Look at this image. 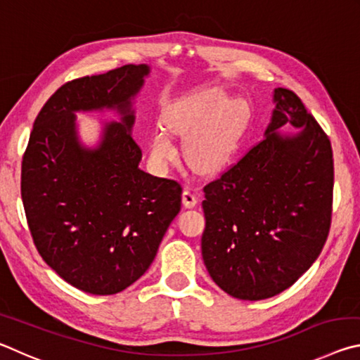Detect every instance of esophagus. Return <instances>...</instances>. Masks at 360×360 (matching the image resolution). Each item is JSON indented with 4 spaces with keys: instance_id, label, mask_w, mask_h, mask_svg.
<instances>
[{
    "instance_id": "esophagus-1",
    "label": "esophagus",
    "mask_w": 360,
    "mask_h": 360,
    "mask_svg": "<svg viewBox=\"0 0 360 360\" xmlns=\"http://www.w3.org/2000/svg\"><path fill=\"white\" fill-rule=\"evenodd\" d=\"M182 205H184L186 208H193V206L197 205V195H195L188 187H186L184 192H182Z\"/></svg>"
}]
</instances>
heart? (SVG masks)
I'll use <instances>...</instances> for the list:
<instances>
[{
  "instance_id": "obj_1",
  "label": "heart",
  "mask_w": 360,
  "mask_h": 360,
  "mask_svg": "<svg viewBox=\"0 0 360 360\" xmlns=\"http://www.w3.org/2000/svg\"><path fill=\"white\" fill-rule=\"evenodd\" d=\"M245 103L224 100L221 94H208L176 106L168 112L167 129L176 135L191 136L186 143L188 163L200 172H214L222 167L238 143ZM150 157L165 163L176 157V148L165 131L157 130L150 139Z\"/></svg>"
}]
</instances>
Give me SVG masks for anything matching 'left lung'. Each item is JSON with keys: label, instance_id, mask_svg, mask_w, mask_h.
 <instances>
[{"label": "left lung", "instance_id": "1", "mask_svg": "<svg viewBox=\"0 0 360 360\" xmlns=\"http://www.w3.org/2000/svg\"><path fill=\"white\" fill-rule=\"evenodd\" d=\"M275 103L266 138L203 187L205 265L241 300L290 288L319 257L332 224L330 139L292 90L278 87Z\"/></svg>", "mask_w": 360, "mask_h": 360}]
</instances>
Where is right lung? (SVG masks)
Here are the masks:
<instances>
[{
	"mask_svg": "<svg viewBox=\"0 0 360 360\" xmlns=\"http://www.w3.org/2000/svg\"><path fill=\"white\" fill-rule=\"evenodd\" d=\"M148 75L146 65H125L63 84L39 111L22 158L36 249L60 278L94 295L117 294L141 278L181 210L178 181L138 168L131 98ZM103 107L117 108L122 122L105 127L98 148L85 150L74 112Z\"/></svg>",
	"mask_w": 360,
	"mask_h": 360,
	"instance_id": "add662e5",
	"label": "right lung"
}]
</instances>
